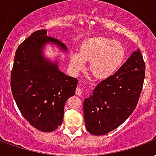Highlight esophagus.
Returning <instances> with one entry per match:
<instances>
[{
    "mask_svg": "<svg viewBox=\"0 0 156 156\" xmlns=\"http://www.w3.org/2000/svg\"><path fill=\"white\" fill-rule=\"evenodd\" d=\"M82 92H83V89L80 88V87H77V88H76V94L78 96H81Z\"/></svg>",
    "mask_w": 156,
    "mask_h": 156,
    "instance_id": "1",
    "label": "esophagus"
}]
</instances>
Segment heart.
Wrapping results in <instances>:
<instances>
[{"instance_id":"1","label":"heart","mask_w":156,"mask_h":156,"mask_svg":"<svg viewBox=\"0 0 156 156\" xmlns=\"http://www.w3.org/2000/svg\"><path fill=\"white\" fill-rule=\"evenodd\" d=\"M125 49L122 44L107 37H94L84 40L79 52L70 54V66L74 72L84 69L90 62L92 74L99 79L109 78L118 69L125 58Z\"/></svg>"}]
</instances>
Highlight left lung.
<instances>
[{"label":"left lung","instance_id":"8db88e82","mask_svg":"<svg viewBox=\"0 0 156 156\" xmlns=\"http://www.w3.org/2000/svg\"><path fill=\"white\" fill-rule=\"evenodd\" d=\"M145 70L142 55L137 49L114 74L97 85L83 102L85 126L89 133L106 135L131 116L142 91Z\"/></svg>","mask_w":156,"mask_h":156}]
</instances>
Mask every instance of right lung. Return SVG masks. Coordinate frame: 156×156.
I'll return each instance as SVG.
<instances>
[{"label": "right lung", "instance_id": "obj_1", "mask_svg": "<svg viewBox=\"0 0 156 156\" xmlns=\"http://www.w3.org/2000/svg\"><path fill=\"white\" fill-rule=\"evenodd\" d=\"M46 34V30L35 31L18 46L10 88L24 118L38 130L51 132L62 124L65 102L75 94L78 81L61 72L57 62L52 63L43 56L46 43L67 50L61 41Z\"/></svg>", "mask_w": 156, "mask_h": 156}]
</instances>
